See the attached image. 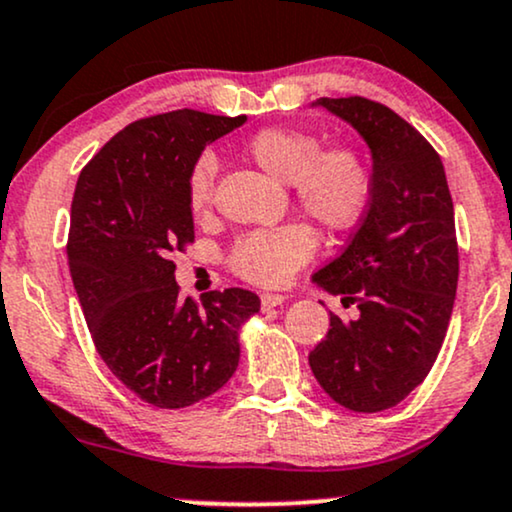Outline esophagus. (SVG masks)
<instances>
[{
	"label": "esophagus",
	"instance_id": "obj_1",
	"mask_svg": "<svg viewBox=\"0 0 512 512\" xmlns=\"http://www.w3.org/2000/svg\"><path fill=\"white\" fill-rule=\"evenodd\" d=\"M283 300H286V295H281V293H262L260 295V303L264 310H272V307L283 305Z\"/></svg>",
	"mask_w": 512,
	"mask_h": 512
}]
</instances>
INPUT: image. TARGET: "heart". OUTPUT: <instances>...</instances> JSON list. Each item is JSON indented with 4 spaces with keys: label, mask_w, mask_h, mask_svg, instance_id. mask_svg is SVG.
Here are the masks:
<instances>
[{
    "label": "heart",
    "mask_w": 512,
    "mask_h": 512,
    "mask_svg": "<svg viewBox=\"0 0 512 512\" xmlns=\"http://www.w3.org/2000/svg\"><path fill=\"white\" fill-rule=\"evenodd\" d=\"M245 152L267 174L288 181L298 207L324 229H348L367 205L372 178L355 145H322L307 128L272 126L250 135ZM217 166L212 152H202L190 166L186 195L193 214H202L212 202ZM315 245V231L303 221L252 229L233 243L229 269L257 286H281L312 260Z\"/></svg>",
    "instance_id": "1"
}]
</instances>
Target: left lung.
Segmentation results:
<instances>
[{"label":"left lung","instance_id":"8db88e82","mask_svg":"<svg viewBox=\"0 0 512 512\" xmlns=\"http://www.w3.org/2000/svg\"><path fill=\"white\" fill-rule=\"evenodd\" d=\"M317 104L365 138L372 188L346 250L312 276L355 317L329 312L310 367L338 405L381 412L422 384L446 338L458 288L451 190L434 147L386 104L357 95Z\"/></svg>","mask_w":512,"mask_h":512}]
</instances>
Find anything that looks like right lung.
Wrapping results in <instances>:
<instances>
[{
  "label": "right lung",
  "instance_id": "1",
  "mask_svg": "<svg viewBox=\"0 0 512 512\" xmlns=\"http://www.w3.org/2000/svg\"><path fill=\"white\" fill-rule=\"evenodd\" d=\"M245 116L176 109L128 123L80 171L66 255L92 343L155 408L212 396L238 367V329L260 312L243 288L178 295L174 252L195 240L188 171Z\"/></svg>",
  "mask_w": 512,
  "mask_h": 512
}]
</instances>
